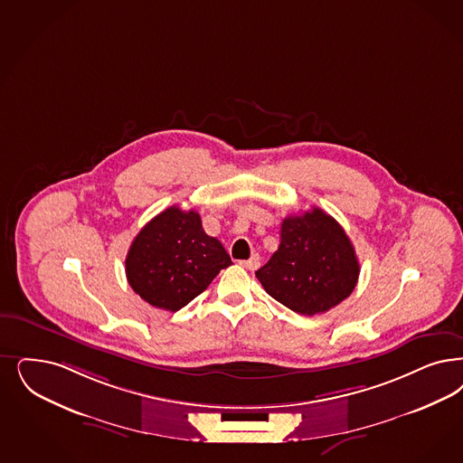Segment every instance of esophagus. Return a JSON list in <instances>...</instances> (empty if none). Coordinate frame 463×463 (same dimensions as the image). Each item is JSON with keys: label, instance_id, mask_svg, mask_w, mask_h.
Returning <instances> with one entry per match:
<instances>
[{"label": "esophagus", "instance_id": "34e87169", "mask_svg": "<svg viewBox=\"0 0 463 463\" xmlns=\"http://www.w3.org/2000/svg\"><path fill=\"white\" fill-rule=\"evenodd\" d=\"M260 261H261L260 255H251L250 260H244V261H241V265H242L244 269H248V270H256V269L260 267Z\"/></svg>", "mask_w": 463, "mask_h": 463}]
</instances>
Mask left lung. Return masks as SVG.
<instances>
[{"instance_id":"left-lung-1","label":"left lung","mask_w":463,"mask_h":463,"mask_svg":"<svg viewBox=\"0 0 463 463\" xmlns=\"http://www.w3.org/2000/svg\"><path fill=\"white\" fill-rule=\"evenodd\" d=\"M359 271L354 246L342 225L315 207L282 221L279 250L256 277L273 299L313 317L347 299Z\"/></svg>"}]
</instances>
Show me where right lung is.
<instances>
[{
  "label": "right lung",
  "instance_id": "right-lung-1",
  "mask_svg": "<svg viewBox=\"0 0 463 463\" xmlns=\"http://www.w3.org/2000/svg\"><path fill=\"white\" fill-rule=\"evenodd\" d=\"M125 265L128 284L144 301L179 311L232 261L222 242L203 231L198 212L169 207L137 234Z\"/></svg>",
  "mask_w": 463,
  "mask_h": 463
}]
</instances>
